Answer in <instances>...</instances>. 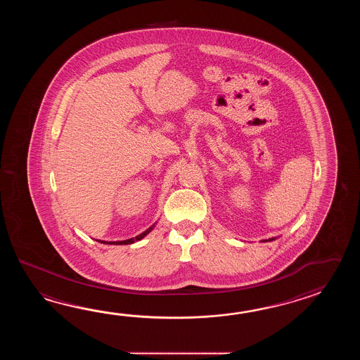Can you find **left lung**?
Instances as JSON below:
<instances>
[{"instance_id":"8db88e82","label":"left lung","mask_w":360,"mask_h":360,"mask_svg":"<svg viewBox=\"0 0 360 360\" xmlns=\"http://www.w3.org/2000/svg\"><path fill=\"white\" fill-rule=\"evenodd\" d=\"M274 239H276V238H270L269 240H266V239H265V240H262V242H271V240H274Z\"/></svg>"}]
</instances>
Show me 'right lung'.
<instances>
[{
    "label": "right lung",
    "mask_w": 360,
    "mask_h": 360,
    "mask_svg": "<svg viewBox=\"0 0 360 360\" xmlns=\"http://www.w3.org/2000/svg\"><path fill=\"white\" fill-rule=\"evenodd\" d=\"M155 224L157 222H154L152 226H149L146 231H143L141 234H139L135 238H130V239H126V240H115V242H108V240H99V239H96L98 242L100 243H104V245H131V243H135V242H138V240H141L143 238L146 237V234H149L152 230L154 229V226H155Z\"/></svg>",
    "instance_id": "1"
}]
</instances>
